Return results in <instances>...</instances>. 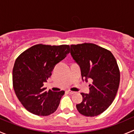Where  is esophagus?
Listing matches in <instances>:
<instances>
[{
    "label": "esophagus",
    "mask_w": 134,
    "mask_h": 134,
    "mask_svg": "<svg viewBox=\"0 0 134 134\" xmlns=\"http://www.w3.org/2000/svg\"><path fill=\"white\" fill-rule=\"evenodd\" d=\"M67 92H68L69 93V94H74V93H75V91H71V90H68V91H67Z\"/></svg>",
    "instance_id": "1"
}]
</instances>
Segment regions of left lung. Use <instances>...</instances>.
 Segmentation results:
<instances>
[{"mask_svg":"<svg viewBox=\"0 0 134 134\" xmlns=\"http://www.w3.org/2000/svg\"><path fill=\"white\" fill-rule=\"evenodd\" d=\"M71 54L79 65L82 80L91 78L90 93H82V102L76 104L80 113L94 117L103 113L114 100L120 82L117 61L108 50L93 43L71 44Z\"/></svg>","mask_w":134,"mask_h":134,"instance_id":"1","label":"left lung"}]
</instances>
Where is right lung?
<instances>
[{
  "label": "right lung",
  "mask_w": 134,
  "mask_h": 134,
  "mask_svg": "<svg viewBox=\"0 0 134 134\" xmlns=\"http://www.w3.org/2000/svg\"><path fill=\"white\" fill-rule=\"evenodd\" d=\"M67 44H38L18 56L13 69V86L25 108L36 115L47 116L56 111L65 91H46L44 82L54 66L69 53Z\"/></svg>",
  "instance_id": "1"
}]
</instances>
